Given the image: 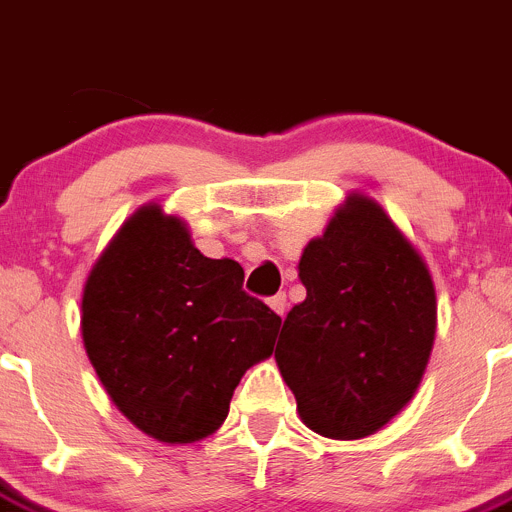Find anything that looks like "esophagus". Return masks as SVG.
I'll use <instances>...</instances> for the list:
<instances>
[{
	"instance_id": "1",
	"label": "esophagus",
	"mask_w": 512,
	"mask_h": 512,
	"mask_svg": "<svg viewBox=\"0 0 512 512\" xmlns=\"http://www.w3.org/2000/svg\"><path fill=\"white\" fill-rule=\"evenodd\" d=\"M269 306H271V309L276 311V314L284 316V314H286V306H289V304H286V294H276V296H271V299H269Z\"/></svg>"
}]
</instances>
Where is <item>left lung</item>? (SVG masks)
Returning a JSON list of instances; mask_svg holds the SVG:
<instances>
[{
    "mask_svg": "<svg viewBox=\"0 0 512 512\" xmlns=\"http://www.w3.org/2000/svg\"><path fill=\"white\" fill-rule=\"evenodd\" d=\"M306 299L286 314L276 364L306 427L359 440L407 405L435 342L430 271L387 213L352 196L299 261Z\"/></svg>",
    "mask_w": 512,
    "mask_h": 512,
    "instance_id": "obj_1",
    "label": "left lung"
}]
</instances>
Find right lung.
Instances as JSON below:
<instances>
[{"instance_id": "add662e5", "label": "right lung", "mask_w": 512, "mask_h": 512, "mask_svg": "<svg viewBox=\"0 0 512 512\" xmlns=\"http://www.w3.org/2000/svg\"><path fill=\"white\" fill-rule=\"evenodd\" d=\"M279 326L243 291L241 266L203 256L186 223L160 206L120 228L82 294V339L102 387L135 427L170 445L221 427Z\"/></svg>"}]
</instances>
